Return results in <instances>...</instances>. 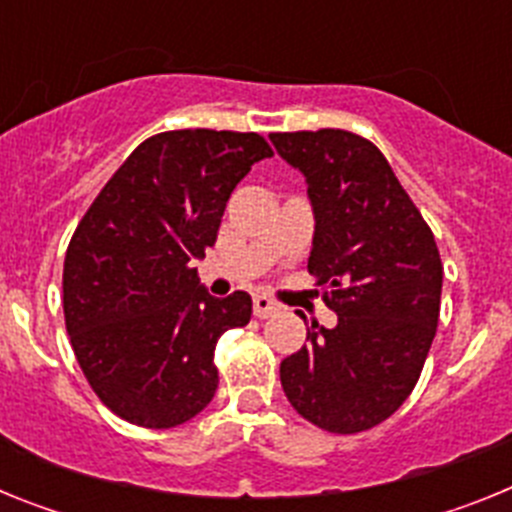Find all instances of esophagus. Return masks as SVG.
I'll use <instances>...</instances> for the list:
<instances>
[{"instance_id": "1", "label": "esophagus", "mask_w": 512, "mask_h": 512, "mask_svg": "<svg viewBox=\"0 0 512 512\" xmlns=\"http://www.w3.org/2000/svg\"><path fill=\"white\" fill-rule=\"evenodd\" d=\"M274 312H279V305L271 300V297L266 295L253 297V315H256V318H269V315H274Z\"/></svg>"}]
</instances>
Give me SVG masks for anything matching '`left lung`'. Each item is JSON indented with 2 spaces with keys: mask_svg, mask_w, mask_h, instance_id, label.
Returning <instances> with one entry per match:
<instances>
[{
  "mask_svg": "<svg viewBox=\"0 0 512 512\" xmlns=\"http://www.w3.org/2000/svg\"><path fill=\"white\" fill-rule=\"evenodd\" d=\"M269 138L305 176L315 215L307 271L338 315L333 328L312 323L307 346L282 361L284 395L323 431H369L408 400L431 351L443 284L436 241L366 138L333 128Z\"/></svg>",
  "mask_w": 512,
  "mask_h": 512,
  "instance_id": "1",
  "label": "left lung"
}]
</instances>
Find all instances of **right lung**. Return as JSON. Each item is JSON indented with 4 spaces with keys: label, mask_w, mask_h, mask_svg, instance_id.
<instances>
[{
    "label": "right lung",
    "mask_w": 512,
    "mask_h": 512,
    "mask_svg": "<svg viewBox=\"0 0 512 512\" xmlns=\"http://www.w3.org/2000/svg\"><path fill=\"white\" fill-rule=\"evenodd\" d=\"M269 156L256 133H158L81 217L63 261L66 330L92 390L122 420L174 428L215 397L217 338L251 320V297H212L192 261L215 246L235 184Z\"/></svg>",
    "instance_id": "1"
}]
</instances>
